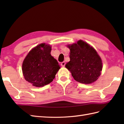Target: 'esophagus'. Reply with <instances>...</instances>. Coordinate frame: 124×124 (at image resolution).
<instances>
[{
    "mask_svg": "<svg viewBox=\"0 0 124 124\" xmlns=\"http://www.w3.org/2000/svg\"><path fill=\"white\" fill-rule=\"evenodd\" d=\"M61 66L62 67H64L65 65V62L63 61V62H61Z\"/></svg>",
    "mask_w": 124,
    "mask_h": 124,
    "instance_id": "esophagus-1",
    "label": "esophagus"
}]
</instances>
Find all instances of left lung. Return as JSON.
Returning <instances> with one entry per match:
<instances>
[{"mask_svg":"<svg viewBox=\"0 0 124 124\" xmlns=\"http://www.w3.org/2000/svg\"><path fill=\"white\" fill-rule=\"evenodd\" d=\"M68 47L70 50V61L65 68L74 79L85 84L95 81L102 70V60L95 49L81 40Z\"/></svg>","mask_w":124,"mask_h":124,"instance_id":"obj_1","label":"left lung"}]
</instances>
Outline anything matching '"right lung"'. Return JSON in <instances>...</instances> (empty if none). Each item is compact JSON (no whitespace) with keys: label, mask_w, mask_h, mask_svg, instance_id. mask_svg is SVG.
I'll return each instance as SVG.
<instances>
[{"label":"right lung","mask_w":124,"mask_h":124,"mask_svg":"<svg viewBox=\"0 0 124 124\" xmlns=\"http://www.w3.org/2000/svg\"><path fill=\"white\" fill-rule=\"evenodd\" d=\"M51 46L42 43L34 47L22 63L25 79L36 87H43L51 83L60 69L59 63L51 54Z\"/></svg>","instance_id":"add662e5"}]
</instances>
